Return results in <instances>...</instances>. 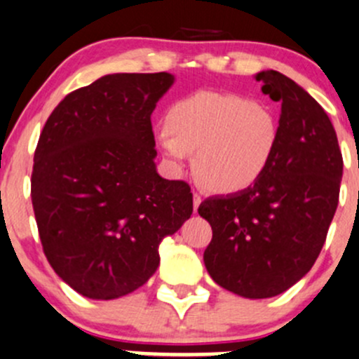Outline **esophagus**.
I'll return each instance as SVG.
<instances>
[{"label": "esophagus", "mask_w": 359, "mask_h": 359, "mask_svg": "<svg viewBox=\"0 0 359 359\" xmlns=\"http://www.w3.org/2000/svg\"><path fill=\"white\" fill-rule=\"evenodd\" d=\"M201 201H203V198H201L199 194H194V196H192V206H194V212H198Z\"/></svg>", "instance_id": "1"}]
</instances>
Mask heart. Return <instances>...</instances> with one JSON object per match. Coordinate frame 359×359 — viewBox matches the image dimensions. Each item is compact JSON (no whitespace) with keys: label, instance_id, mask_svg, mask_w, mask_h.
I'll return each instance as SVG.
<instances>
[{"label":"heart","instance_id":"b5f03b06","mask_svg":"<svg viewBox=\"0 0 359 359\" xmlns=\"http://www.w3.org/2000/svg\"><path fill=\"white\" fill-rule=\"evenodd\" d=\"M167 133L158 136L163 155L182 165L194 153L199 184L222 194L245 191L269 168L279 143L273 110L250 98L196 92L168 109Z\"/></svg>","mask_w":359,"mask_h":359}]
</instances>
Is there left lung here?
<instances>
[{
    "label": "left lung",
    "instance_id": "left-lung-1",
    "mask_svg": "<svg viewBox=\"0 0 359 359\" xmlns=\"http://www.w3.org/2000/svg\"><path fill=\"white\" fill-rule=\"evenodd\" d=\"M281 104L279 143L249 189L203 201L211 224L204 266L216 285L243 298L281 294L312 269L339 203L342 155L325 110L279 71L255 74Z\"/></svg>",
    "mask_w": 359,
    "mask_h": 359
}]
</instances>
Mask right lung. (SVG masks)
<instances>
[{"label":"right lung","instance_id":"add662e5","mask_svg":"<svg viewBox=\"0 0 359 359\" xmlns=\"http://www.w3.org/2000/svg\"><path fill=\"white\" fill-rule=\"evenodd\" d=\"M175 78L116 73L71 92L34 155L32 206L42 249L66 285L92 300L143 286L158 247L192 215L184 180L156 172L151 114Z\"/></svg>","mask_w":359,"mask_h":359}]
</instances>
